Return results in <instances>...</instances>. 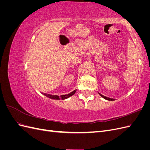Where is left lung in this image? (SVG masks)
Segmentation results:
<instances>
[{"label":"left lung","mask_w":150,"mask_h":150,"mask_svg":"<svg viewBox=\"0 0 150 150\" xmlns=\"http://www.w3.org/2000/svg\"><path fill=\"white\" fill-rule=\"evenodd\" d=\"M99 94L100 95V96L103 98H104V99H106V100H108V101H114V100H115V99H112V98H108V97H106V96H103V95H102V94H101L100 93H99Z\"/></svg>","instance_id":"obj_1"}]
</instances>
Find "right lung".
<instances>
[{"instance_id": "obj_1", "label": "right lung", "mask_w": 150, "mask_h": 150, "mask_svg": "<svg viewBox=\"0 0 150 150\" xmlns=\"http://www.w3.org/2000/svg\"><path fill=\"white\" fill-rule=\"evenodd\" d=\"M76 92V89L73 91H72L71 93L67 94H64V95H61V96H59L57 95H52V94H47L46 93H42L43 94L44 96H46V97L50 98V99H66L68 98L71 97L72 95L74 94Z\"/></svg>"}]
</instances>
